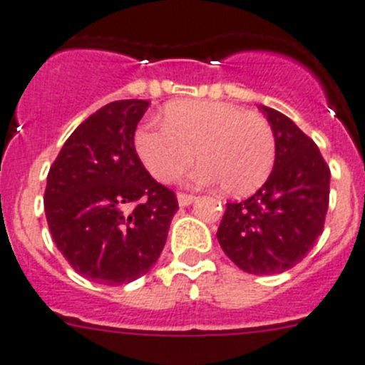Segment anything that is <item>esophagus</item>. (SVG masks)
<instances>
[{"instance_id":"obj_1","label":"esophagus","mask_w":365,"mask_h":365,"mask_svg":"<svg viewBox=\"0 0 365 365\" xmlns=\"http://www.w3.org/2000/svg\"><path fill=\"white\" fill-rule=\"evenodd\" d=\"M195 200H196L195 195H187V192H178V203L182 207L190 205V203L195 202Z\"/></svg>"}]
</instances>
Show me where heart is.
<instances>
[{
  "label": "heart",
  "instance_id": "b5f03b06",
  "mask_svg": "<svg viewBox=\"0 0 365 365\" xmlns=\"http://www.w3.org/2000/svg\"><path fill=\"white\" fill-rule=\"evenodd\" d=\"M134 147L150 175L167 183L178 178L196 156L202 163L192 180L218 183L227 195L244 196L271 175L277 138L262 114L225 101H176L163 123H143Z\"/></svg>",
  "mask_w": 365,
  "mask_h": 365
}]
</instances>
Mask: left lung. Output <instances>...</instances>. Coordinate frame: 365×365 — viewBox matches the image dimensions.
Instances as JSON below:
<instances>
[{
    "instance_id": "left-lung-1",
    "label": "left lung",
    "mask_w": 365,
    "mask_h": 365,
    "mask_svg": "<svg viewBox=\"0 0 365 365\" xmlns=\"http://www.w3.org/2000/svg\"><path fill=\"white\" fill-rule=\"evenodd\" d=\"M277 138L267 182L244 202H229L216 236L242 271L274 274L294 267L324 232L331 170L317 143L285 114L260 107Z\"/></svg>"
}]
</instances>
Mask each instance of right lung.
Returning <instances> with one entry per match:
<instances>
[{"label": "right lung", "mask_w": 365, "mask_h": 365, "mask_svg": "<svg viewBox=\"0 0 365 365\" xmlns=\"http://www.w3.org/2000/svg\"><path fill=\"white\" fill-rule=\"evenodd\" d=\"M149 101L120 100L87 118L61 147L45 187L56 247L81 277L105 285L143 277L162 255L175 190L143 167L134 133Z\"/></svg>", "instance_id": "obj_1"}]
</instances>
